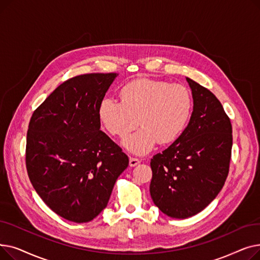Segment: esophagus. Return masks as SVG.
Segmentation results:
<instances>
[{"mask_svg": "<svg viewBox=\"0 0 260 260\" xmlns=\"http://www.w3.org/2000/svg\"><path fill=\"white\" fill-rule=\"evenodd\" d=\"M141 162V160L139 158H136V157H131L129 158V166L131 167H136L137 165Z\"/></svg>", "mask_w": 260, "mask_h": 260, "instance_id": "1", "label": "esophagus"}]
</instances>
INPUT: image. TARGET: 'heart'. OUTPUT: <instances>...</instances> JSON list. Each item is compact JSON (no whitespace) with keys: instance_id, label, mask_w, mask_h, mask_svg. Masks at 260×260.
Masks as SVG:
<instances>
[{"instance_id":"heart-1","label":"heart","mask_w":260,"mask_h":260,"mask_svg":"<svg viewBox=\"0 0 260 260\" xmlns=\"http://www.w3.org/2000/svg\"><path fill=\"white\" fill-rule=\"evenodd\" d=\"M121 102L102 100L98 118L102 127L114 137L124 139L131 132L141 128L124 141L134 154L142 155L155 146L174 142L185 129L193 112L190 92L181 84L141 78L123 85Z\"/></svg>"}]
</instances>
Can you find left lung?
<instances>
[{
	"instance_id": "obj_1",
	"label": "left lung",
	"mask_w": 260,
	"mask_h": 260,
	"mask_svg": "<svg viewBox=\"0 0 260 260\" xmlns=\"http://www.w3.org/2000/svg\"><path fill=\"white\" fill-rule=\"evenodd\" d=\"M194 107L183 133L151 159L149 193L166 215L185 219L206 209L224 185L232 155V124L215 94L192 79Z\"/></svg>"
}]
</instances>
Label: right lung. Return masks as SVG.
<instances>
[{
	"label": "right lung",
	"mask_w": 260,
	"mask_h": 260,
	"mask_svg": "<svg viewBox=\"0 0 260 260\" xmlns=\"http://www.w3.org/2000/svg\"><path fill=\"white\" fill-rule=\"evenodd\" d=\"M115 73L64 81L34 112L26 169L36 192L54 213L83 223L106 208L128 157L100 131L98 108Z\"/></svg>",
	"instance_id": "add662e5"
}]
</instances>
